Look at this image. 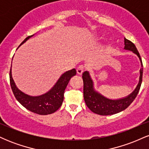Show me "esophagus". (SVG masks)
<instances>
[{
	"label": "esophagus",
	"mask_w": 149,
	"mask_h": 149,
	"mask_svg": "<svg viewBox=\"0 0 149 149\" xmlns=\"http://www.w3.org/2000/svg\"><path fill=\"white\" fill-rule=\"evenodd\" d=\"M83 71H84V66H83V65H80L79 66H78V68H77L76 69V71H77V73L79 75H81L82 73H83Z\"/></svg>",
	"instance_id": "esophagus-1"
}]
</instances>
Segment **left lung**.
Here are the masks:
<instances>
[{
	"label": "left lung",
	"mask_w": 149,
	"mask_h": 149,
	"mask_svg": "<svg viewBox=\"0 0 149 149\" xmlns=\"http://www.w3.org/2000/svg\"><path fill=\"white\" fill-rule=\"evenodd\" d=\"M124 49L131 51L139 57L140 63H141V69L139 70V83H138L134 91L130 94L129 95L123 97V98L113 100V99L105 97L100 92L95 90L93 80L92 79L90 72L88 71H85L83 73L84 100L87 107L95 113L102 116H109L123 111L130 105L132 102L136 98V95L139 91L141 82H142V61H141V59L140 57L139 53L138 52L134 44L127 39H126L125 38H124Z\"/></svg>",
	"instance_id": "8db88e82"
}]
</instances>
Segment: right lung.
I'll list each match as a JSON object with an SVG mask.
<instances>
[{"label":"right lung","mask_w":149,"mask_h":149,"mask_svg":"<svg viewBox=\"0 0 149 149\" xmlns=\"http://www.w3.org/2000/svg\"><path fill=\"white\" fill-rule=\"evenodd\" d=\"M32 36H33V35L26 38L20 45L24 43ZM76 70L75 69L66 71L61 74L55 84L49 91L38 96H31L19 90L13 78L12 69H10V81L15 98L27 110L39 115H48L54 113L60 108L64 101L65 89L70 79L73 76H76Z\"/></svg>","instance_id":"obj_1"}]
</instances>
